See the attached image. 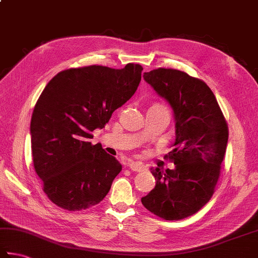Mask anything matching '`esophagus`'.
Returning a JSON list of instances; mask_svg holds the SVG:
<instances>
[{
  "instance_id": "34e87169",
  "label": "esophagus",
  "mask_w": 258,
  "mask_h": 258,
  "mask_svg": "<svg viewBox=\"0 0 258 258\" xmlns=\"http://www.w3.org/2000/svg\"><path fill=\"white\" fill-rule=\"evenodd\" d=\"M127 166H128L130 170L135 171V172H141V171L145 170V166L142 163L134 162V161H131V162H128Z\"/></svg>"
}]
</instances>
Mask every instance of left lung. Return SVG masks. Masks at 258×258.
Here are the masks:
<instances>
[{"mask_svg": "<svg viewBox=\"0 0 258 258\" xmlns=\"http://www.w3.org/2000/svg\"><path fill=\"white\" fill-rule=\"evenodd\" d=\"M144 80L173 110L175 139L169 158L174 169L151 168L156 184L143 206L165 220L194 215L208 203L219 178L228 126L211 89L203 80L175 69L144 73Z\"/></svg>", "mask_w": 258, "mask_h": 258, "instance_id": "obj_1", "label": "left lung"}]
</instances>
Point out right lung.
<instances>
[{"label":"right lung","instance_id":"obj_1","mask_svg":"<svg viewBox=\"0 0 258 258\" xmlns=\"http://www.w3.org/2000/svg\"><path fill=\"white\" fill-rule=\"evenodd\" d=\"M142 70L134 63L67 69L40 95L30 125L32 160L44 194L60 208L79 211L99 204L122 171L102 144L89 142L90 133L132 97Z\"/></svg>","mask_w":258,"mask_h":258}]
</instances>
